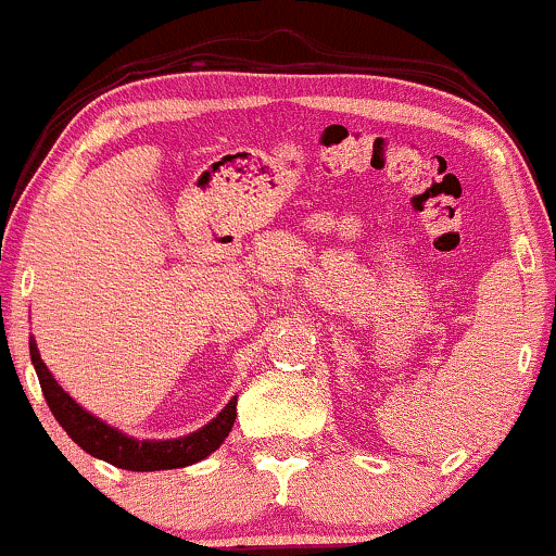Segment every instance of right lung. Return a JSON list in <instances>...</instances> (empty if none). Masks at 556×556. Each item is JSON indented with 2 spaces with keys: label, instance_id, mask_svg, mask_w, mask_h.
Instances as JSON below:
<instances>
[{
  "label": "right lung",
  "instance_id": "1",
  "mask_svg": "<svg viewBox=\"0 0 556 556\" xmlns=\"http://www.w3.org/2000/svg\"><path fill=\"white\" fill-rule=\"evenodd\" d=\"M30 348V362H34L36 375H39L41 393H45L47 406L54 414L60 427L78 443L87 454L97 456V459L110 462L113 467L131 469V472H155V469H176L194 465V462L205 459L224 443L229 435L231 425L237 419V399H231L224 412L205 425L203 430L192 432V435L179 438V441H134V438L124 435V432L113 430V427L100 422L84 412L76 401L58 386L52 371L45 367L39 356V348L34 340L28 343Z\"/></svg>",
  "mask_w": 556,
  "mask_h": 556
}]
</instances>
